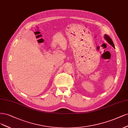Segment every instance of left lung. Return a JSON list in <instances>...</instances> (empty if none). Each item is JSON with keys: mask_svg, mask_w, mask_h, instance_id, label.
<instances>
[{"mask_svg": "<svg viewBox=\"0 0 128 128\" xmlns=\"http://www.w3.org/2000/svg\"><path fill=\"white\" fill-rule=\"evenodd\" d=\"M104 38H105V39L107 41V42H108V44H110L111 45V46H112L113 48H115L114 44H113V42L112 40L110 39V37L108 36L107 34H105V36H104Z\"/></svg>", "mask_w": 128, "mask_h": 128, "instance_id": "left-lung-1", "label": "left lung"}]
</instances>
